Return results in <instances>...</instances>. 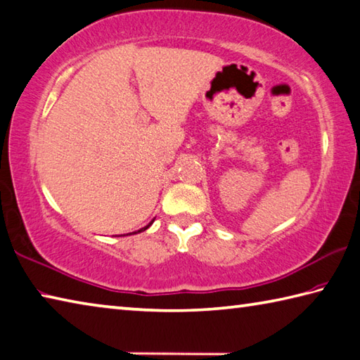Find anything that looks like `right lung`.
Listing matches in <instances>:
<instances>
[{
    "instance_id": "obj_1",
    "label": "right lung",
    "mask_w": 360,
    "mask_h": 360,
    "mask_svg": "<svg viewBox=\"0 0 360 360\" xmlns=\"http://www.w3.org/2000/svg\"><path fill=\"white\" fill-rule=\"evenodd\" d=\"M153 221H154V220H153ZM153 221H151V224H149V225H148V226H145V228H141V230H139V231H135V233H141V231H145V230H148V228H149V226H151V225H153Z\"/></svg>"
}]
</instances>
